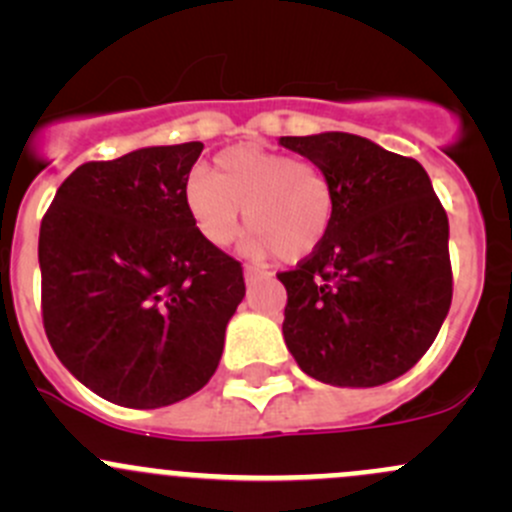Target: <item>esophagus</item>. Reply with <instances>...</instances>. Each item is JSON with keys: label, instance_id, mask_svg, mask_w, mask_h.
I'll return each instance as SVG.
<instances>
[{"label": "esophagus", "instance_id": "1", "mask_svg": "<svg viewBox=\"0 0 512 512\" xmlns=\"http://www.w3.org/2000/svg\"><path fill=\"white\" fill-rule=\"evenodd\" d=\"M265 275H267V272H265V270H260V267L245 265V280H247V282L257 280V277H265Z\"/></svg>", "mask_w": 512, "mask_h": 512}]
</instances>
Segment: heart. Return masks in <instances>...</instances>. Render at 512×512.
<instances>
[{"label":"heart","instance_id":"b5f03b06","mask_svg":"<svg viewBox=\"0 0 512 512\" xmlns=\"http://www.w3.org/2000/svg\"><path fill=\"white\" fill-rule=\"evenodd\" d=\"M185 208L200 237L213 247L235 240L245 220L252 227L250 255L285 262L307 260L334 223V188L319 165L262 146L227 148L213 175L195 170L185 180Z\"/></svg>","mask_w":512,"mask_h":512}]
</instances>
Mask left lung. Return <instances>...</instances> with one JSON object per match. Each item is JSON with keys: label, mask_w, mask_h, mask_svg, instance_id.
<instances>
[{"label": "left lung", "mask_w": 512, "mask_h": 512, "mask_svg": "<svg viewBox=\"0 0 512 512\" xmlns=\"http://www.w3.org/2000/svg\"><path fill=\"white\" fill-rule=\"evenodd\" d=\"M334 188L327 240L294 270L282 334L304 374L369 389L399 379L436 339L453 277L448 218L423 165L354 133L282 136Z\"/></svg>", "instance_id": "left-lung-1"}]
</instances>
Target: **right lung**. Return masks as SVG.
I'll list each match as a JSON object with an SVG mask.
<instances>
[{
  "instance_id": "obj_1",
  "label": "right lung",
  "mask_w": 512,
  "mask_h": 512,
  "mask_svg": "<svg viewBox=\"0 0 512 512\" xmlns=\"http://www.w3.org/2000/svg\"><path fill=\"white\" fill-rule=\"evenodd\" d=\"M200 153L190 141L79 165L41 220L46 337L111 404L160 409L203 389L245 297L240 262L208 245L185 208Z\"/></svg>"
}]
</instances>
